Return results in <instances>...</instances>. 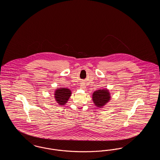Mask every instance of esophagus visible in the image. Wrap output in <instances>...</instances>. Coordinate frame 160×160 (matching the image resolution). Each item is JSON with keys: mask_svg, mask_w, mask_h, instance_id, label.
Here are the masks:
<instances>
[{"mask_svg": "<svg viewBox=\"0 0 160 160\" xmlns=\"http://www.w3.org/2000/svg\"><path fill=\"white\" fill-rule=\"evenodd\" d=\"M80 88H81V89H86V86H85V85L83 84H82L80 85Z\"/></svg>", "mask_w": 160, "mask_h": 160, "instance_id": "34e87169", "label": "esophagus"}]
</instances>
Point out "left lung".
Masks as SVG:
<instances>
[{
    "instance_id": "1",
    "label": "left lung",
    "mask_w": 160,
    "mask_h": 160,
    "mask_svg": "<svg viewBox=\"0 0 160 160\" xmlns=\"http://www.w3.org/2000/svg\"><path fill=\"white\" fill-rule=\"evenodd\" d=\"M110 98V94L108 89H99L92 94V100L95 105L99 108L104 106Z\"/></svg>"
}]
</instances>
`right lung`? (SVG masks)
<instances>
[{
  "label": "right lung",
  "mask_w": 160,
  "mask_h": 160,
  "mask_svg": "<svg viewBox=\"0 0 160 160\" xmlns=\"http://www.w3.org/2000/svg\"><path fill=\"white\" fill-rule=\"evenodd\" d=\"M71 95V91L68 88H58L54 92V98L58 104L65 105Z\"/></svg>",
  "instance_id": "right-lung-1"
}]
</instances>
